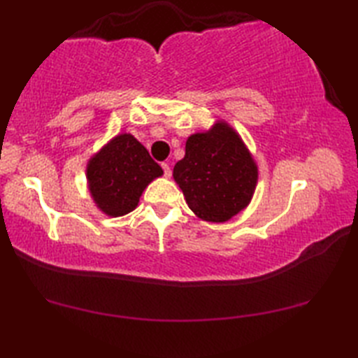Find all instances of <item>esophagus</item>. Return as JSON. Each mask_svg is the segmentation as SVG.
<instances>
[{
  "instance_id": "34e87169",
  "label": "esophagus",
  "mask_w": 358,
  "mask_h": 358,
  "mask_svg": "<svg viewBox=\"0 0 358 358\" xmlns=\"http://www.w3.org/2000/svg\"><path fill=\"white\" fill-rule=\"evenodd\" d=\"M162 167H163L164 177H166V178H169V177H171V175H172V172H171V167H169V164H167V163H162Z\"/></svg>"
}]
</instances>
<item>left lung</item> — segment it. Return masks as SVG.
Listing matches in <instances>:
<instances>
[{"label":"left lung","instance_id":"8db88e82","mask_svg":"<svg viewBox=\"0 0 358 358\" xmlns=\"http://www.w3.org/2000/svg\"><path fill=\"white\" fill-rule=\"evenodd\" d=\"M173 180L196 217L223 223L250 203L258 169L240 135L226 121H217L209 131L189 136L185 158L173 166Z\"/></svg>","mask_w":358,"mask_h":358}]
</instances>
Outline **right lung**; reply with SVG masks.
<instances>
[{
    "mask_svg": "<svg viewBox=\"0 0 358 358\" xmlns=\"http://www.w3.org/2000/svg\"><path fill=\"white\" fill-rule=\"evenodd\" d=\"M163 169L131 134H120L89 159L86 177L96 208L121 217L138 206L140 196Z\"/></svg>",
    "mask_w": 358,
    "mask_h": 358,
    "instance_id": "obj_1",
    "label": "right lung"
}]
</instances>
